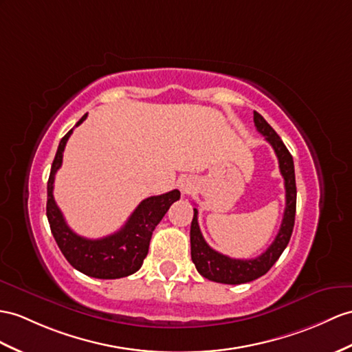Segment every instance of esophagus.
I'll return each instance as SVG.
<instances>
[{
    "label": "esophagus",
    "instance_id": "34e87169",
    "mask_svg": "<svg viewBox=\"0 0 352 352\" xmlns=\"http://www.w3.org/2000/svg\"><path fill=\"white\" fill-rule=\"evenodd\" d=\"M179 186H181V190L184 191V192H190L191 191V188H192V182H191V179H181V181H179Z\"/></svg>",
    "mask_w": 352,
    "mask_h": 352
}]
</instances>
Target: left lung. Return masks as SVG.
I'll list each match as a JSON object with an SVG mask.
<instances>
[{"instance_id":"left-lung-1","label":"left lung","mask_w":352,"mask_h":352,"mask_svg":"<svg viewBox=\"0 0 352 352\" xmlns=\"http://www.w3.org/2000/svg\"><path fill=\"white\" fill-rule=\"evenodd\" d=\"M254 124L267 140L273 151H275L280 175L284 177L285 184V212L282 218V224L279 233L276 234L275 241L265 250L261 255L255 256L251 260H239L230 258L227 255H222L206 243L203 234L199 227L197 215L199 210L194 209V218L191 222V258L195 264L197 272L206 279L219 282V284H246L256 278L265 275L270 270L273 264L278 261L280 254L287 248L291 233L294 228V218H296V201H297V190H296V175H294V162L293 157L288 152L284 142L276 131L267 124V121L258 113L254 111Z\"/></svg>"}]
</instances>
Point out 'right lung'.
<instances>
[{"instance_id":"1","label":"right lung","mask_w":352,"mask_h":352,"mask_svg":"<svg viewBox=\"0 0 352 352\" xmlns=\"http://www.w3.org/2000/svg\"><path fill=\"white\" fill-rule=\"evenodd\" d=\"M87 116L88 113L83 115L76 126L80 125ZM73 130L74 128H72L59 142L52 168H50L46 204V215L50 231H52L59 250L64 254L67 261L76 270L98 279H118L130 276L142 267L143 260L146 258L149 251V242L153 230L160 224L162 217L166 215L170 206L181 199V192L173 190L166 194L144 199L131 213L125 226L110 236L102 239H87L76 234L67 226L63 212L59 210L54 199L55 175L63 164V153Z\"/></svg>"}]
</instances>
